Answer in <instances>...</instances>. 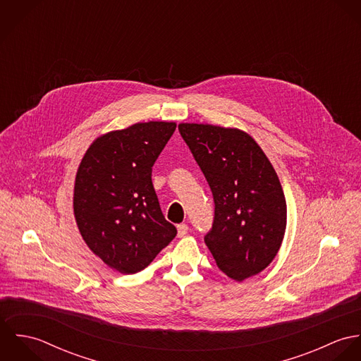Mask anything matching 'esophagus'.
<instances>
[{
    "label": "esophagus",
    "mask_w": 361,
    "mask_h": 361,
    "mask_svg": "<svg viewBox=\"0 0 361 361\" xmlns=\"http://www.w3.org/2000/svg\"><path fill=\"white\" fill-rule=\"evenodd\" d=\"M188 231H189V226H188L186 224H180V225H178V236H179V238L185 236V235L188 233Z\"/></svg>",
    "instance_id": "1"
}]
</instances>
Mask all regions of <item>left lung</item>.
Instances as JSON below:
<instances>
[{
	"label": "left lung",
	"mask_w": 361,
	"mask_h": 361,
	"mask_svg": "<svg viewBox=\"0 0 361 361\" xmlns=\"http://www.w3.org/2000/svg\"><path fill=\"white\" fill-rule=\"evenodd\" d=\"M178 129L214 197L207 247L229 278L240 282L257 275L276 256L286 229L285 195L274 166L240 129L203 123Z\"/></svg>",
	"instance_id": "1"
}]
</instances>
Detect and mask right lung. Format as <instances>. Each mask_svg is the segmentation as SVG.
<instances>
[{
  "instance_id": "right-lung-1",
  "label": "right lung",
  "mask_w": 361,
  "mask_h": 361,
  "mask_svg": "<svg viewBox=\"0 0 361 361\" xmlns=\"http://www.w3.org/2000/svg\"><path fill=\"white\" fill-rule=\"evenodd\" d=\"M176 129L143 122L97 137L78 168L73 212L90 250L121 274L145 269L176 236L164 218L152 168Z\"/></svg>"
}]
</instances>
